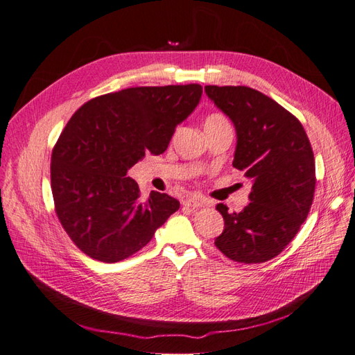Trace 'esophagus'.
I'll list each match as a JSON object with an SVG mask.
<instances>
[{"instance_id":"34e87169","label":"esophagus","mask_w":355,"mask_h":355,"mask_svg":"<svg viewBox=\"0 0 355 355\" xmlns=\"http://www.w3.org/2000/svg\"><path fill=\"white\" fill-rule=\"evenodd\" d=\"M209 204V201L207 200H204L202 196H196V195H193V196H189L187 200H184V202H183V205L184 207H189V209H200V207H204V205H207Z\"/></svg>"}]
</instances>
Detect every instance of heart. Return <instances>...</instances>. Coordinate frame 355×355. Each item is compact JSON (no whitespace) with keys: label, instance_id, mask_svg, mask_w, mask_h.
Segmentation results:
<instances>
[{"label":"heart","instance_id":"heart-1","mask_svg":"<svg viewBox=\"0 0 355 355\" xmlns=\"http://www.w3.org/2000/svg\"><path fill=\"white\" fill-rule=\"evenodd\" d=\"M218 127H230V123L224 114L211 113L204 121V128H218Z\"/></svg>","mask_w":355,"mask_h":355}]
</instances>
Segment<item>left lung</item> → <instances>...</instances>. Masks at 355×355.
<instances>
[{
	"label": "left lung",
	"instance_id": "8db88e82",
	"mask_svg": "<svg viewBox=\"0 0 355 355\" xmlns=\"http://www.w3.org/2000/svg\"><path fill=\"white\" fill-rule=\"evenodd\" d=\"M205 94L236 130L233 166L251 180L250 204L216 210L224 232L216 248L239 263H263L300 232L315 195V157L301 122L284 107L246 86H205Z\"/></svg>",
	"mask_w": 355,
	"mask_h": 355
}]
</instances>
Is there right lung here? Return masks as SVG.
Wrapping results in <instances>:
<instances>
[{
  "instance_id": "right-lung-1",
  "label": "right lung",
  "mask_w": 355,
  "mask_h": 355,
  "mask_svg": "<svg viewBox=\"0 0 355 355\" xmlns=\"http://www.w3.org/2000/svg\"><path fill=\"white\" fill-rule=\"evenodd\" d=\"M201 95L200 85L130 87L94 98L66 123L51 155L53 198L64 232L89 257L128 259L180 209L155 191L142 200L127 172L145 153L166 151Z\"/></svg>"
}]
</instances>
